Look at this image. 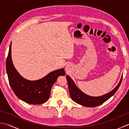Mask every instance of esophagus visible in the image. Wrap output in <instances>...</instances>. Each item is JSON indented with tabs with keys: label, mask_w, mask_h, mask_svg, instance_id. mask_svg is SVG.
<instances>
[{
	"label": "esophagus",
	"mask_w": 129,
	"mask_h": 129,
	"mask_svg": "<svg viewBox=\"0 0 129 129\" xmlns=\"http://www.w3.org/2000/svg\"><path fill=\"white\" fill-rule=\"evenodd\" d=\"M69 69V66H67L66 67V70H68Z\"/></svg>",
	"instance_id": "obj_1"
}]
</instances>
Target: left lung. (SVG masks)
<instances>
[{
  "mask_svg": "<svg viewBox=\"0 0 129 129\" xmlns=\"http://www.w3.org/2000/svg\"><path fill=\"white\" fill-rule=\"evenodd\" d=\"M68 86H69V93L72 99L75 102L80 105L87 107H95L103 104L111 97L116 92L117 89L121 83L122 77L120 80L117 86L111 91L104 95L99 97H92L85 94L79 90L76 86L74 82L73 81L69 76L67 75Z\"/></svg>",
  "mask_w": 129,
  "mask_h": 129,
  "instance_id": "8db88e82",
  "label": "left lung"
}]
</instances>
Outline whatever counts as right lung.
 <instances>
[{"instance_id":"right-lung-1","label":"right lung","mask_w":129,"mask_h":129,"mask_svg":"<svg viewBox=\"0 0 129 129\" xmlns=\"http://www.w3.org/2000/svg\"><path fill=\"white\" fill-rule=\"evenodd\" d=\"M10 44L6 61L8 80L16 96L31 104H41L47 101L50 95L52 86L60 75H65L64 69L49 73L44 78L37 81H29L21 76L13 66L11 57Z\"/></svg>"}]
</instances>
